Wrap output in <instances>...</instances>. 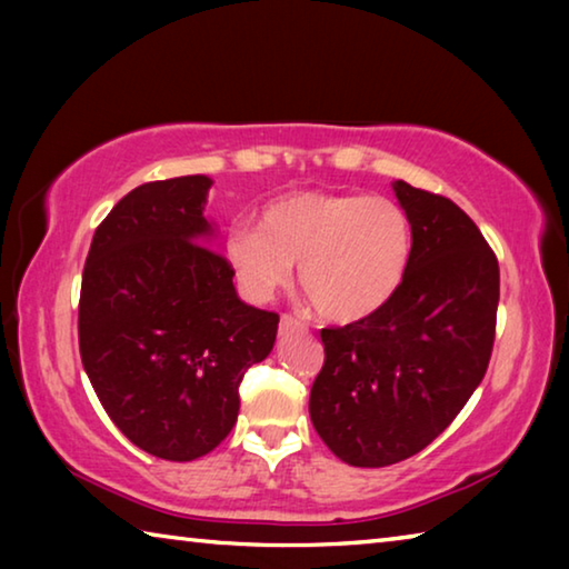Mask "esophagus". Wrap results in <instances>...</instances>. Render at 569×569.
Masks as SVG:
<instances>
[{"instance_id":"obj_1","label":"esophagus","mask_w":569,"mask_h":569,"mask_svg":"<svg viewBox=\"0 0 569 569\" xmlns=\"http://www.w3.org/2000/svg\"><path fill=\"white\" fill-rule=\"evenodd\" d=\"M278 331H281V333H288V331H303V323L298 321L296 316L283 313V316H281V323H278Z\"/></svg>"}]
</instances>
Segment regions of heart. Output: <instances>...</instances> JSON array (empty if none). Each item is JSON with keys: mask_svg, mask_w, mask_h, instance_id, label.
Segmentation results:
<instances>
[{"mask_svg": "<svg viewBox=\"0 0 569 569\" xmlns=\"http://www.w3.org/2000/svg\"><path fill=\"white\" fill-rule=\"evenodd\" d=\"M413 226L397 200L306 190L268 206L261 228L236 226L226 261L240 291L268 301L291 281L326 321L351 323L387 306L409 273Z\"/></svg>", "mask_w": 569, "mask_h": 569, "instance_id": "b5f03b06", "label": "heart"}]
</instances>
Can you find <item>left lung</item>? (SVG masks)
<instances>
[{"label":"left lung","instance_id":"1","mask_svg":"<svg viewBox=\"0 0 569 569\" xmlns=\"http://www.w3.org/2000/svg\"><path fill=\"white\" fill-rule=\"evenodd\" d=\"M413 226L409 273L373 316L321 329L313 429L351 467H389L429 447L481 383L495 346L499 263L465 210L393 182Z\"/></svg>","mask_w":569,"mask_h":569}]
</instances>
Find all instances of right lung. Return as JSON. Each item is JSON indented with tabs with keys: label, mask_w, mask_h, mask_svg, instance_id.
Returning <instances> with one entry per match:
<instances>
[{
	"label": "right lung",
	"mask_w": 569,
	"mask_h": 569,
	"mask_svg": "<svg viewBox=\"0 0 569 569\" xmlns=\"http://www.w3.org/2000/svg\"><path fill=\"white\" fill-rule=\"evenodd\" d=\"M213 180L130 190L94 230L80 291V356L134 447L168 461L213 451L236 427L238 387L273 349L278 313L243 303L203 216Z\"/></svg>",
	"instance_id": "obj_1"
}]
</instances>
